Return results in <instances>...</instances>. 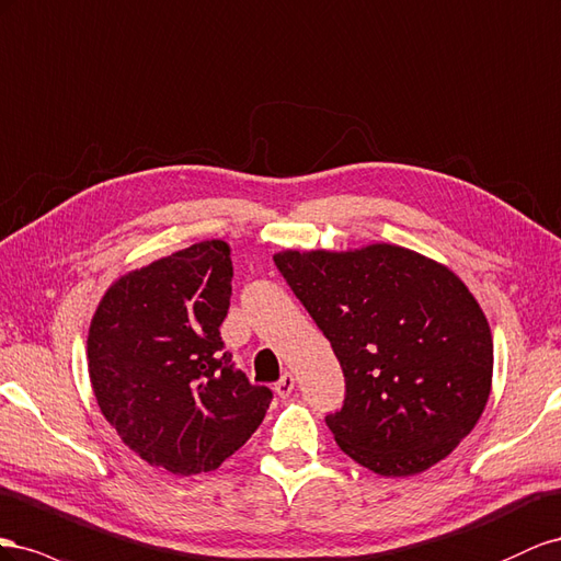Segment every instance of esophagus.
<instances>
[{"label":"esophagus","mask_w":561,"mask_h":561,"mask_svg":"<svg viewBox=\"0 0 561 561\" xmlns=\"http://www.w3.org/2000/svg\"><path fill=\"white\" fill-rule=\"evenodd\" d=\"M294 388H296L294 374H284V376L275 382V392H277L279 397H289V394L294 392Z\"/></svg>","instance_id":"1"}]
</instances>
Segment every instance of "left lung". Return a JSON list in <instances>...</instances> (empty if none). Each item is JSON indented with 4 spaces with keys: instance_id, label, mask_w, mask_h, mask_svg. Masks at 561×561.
Here are the masks:
<instances>
[{
    "instance_id": "1",
    "label": "left lung",
    "mask_w": 561,
    "mask_h": 561,
    "mask_svg": "<svg viewBox=\"0 0 561 561\" xmlns=\"http://www.w3.org/2000/svg\"><path fill=\"white\" fill-rule=\"evenodd\" d=\"M345 374L335 444L382 477L437 466L491 394L486 314L454 270L397 244L275 253Z\"/></svg>"
}]
</instances>
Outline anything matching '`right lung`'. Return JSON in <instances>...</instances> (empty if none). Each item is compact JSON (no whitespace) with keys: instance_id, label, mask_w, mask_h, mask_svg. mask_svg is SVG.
Segmentation results:
<instances>
[{"instance_id":"1","label":"right lung","mask_w":561,"mask_h":561,"mask_svg":"<svg viewBox=\"0 0 561 561\" xmlns=\"http://www.w3.org/2000/svg\"><path fill=\"white\" fill-rule=\"evenodd\" d=\"M230 247L206 239L126 272L93 312L87 362L105 421L148 466L216 470L265 419L272 392L222 352Z\"/></svg>"}]
</instances>
